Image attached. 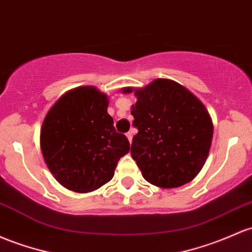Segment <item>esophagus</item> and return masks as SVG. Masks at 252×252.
<instances>
[{"instance_id":"obj_1","label":"esophagus","mask_w":252,"mask_h":252,"mask_svg":"<svg viewBox=\"0 0 252 252\" xmlns=\"http://www.w3.org/2000/svg\"><path fill=\"white\" fill-rule=\"evenodd\" d=\"M126 137H128L129 142H130V143H131V141H132V132H131V131L126 132Z\"/></svg>"}]
</instances>
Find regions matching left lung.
I'll return each instance as SVG.
<instances>
[{
  "instance_id": "1",
  "label": "left lung",
  "mask_w": 252,
  "mask_h": 252,
  "mask_svg": "<svg viewBox=\"0 0 252 252\" xmlns=\"http://www.w3.org/2000/svg\"><path fill=\"white\" fill-rule=\"evenodd\" d=\"M122 92L137 98L131 115L139 132L130 153L143 178L165 189L191 182L202 170L213 139V122L202 101L168 79Z\"/></svg>"
}]
</instances>
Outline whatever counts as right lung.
Here are the masks:
<instances>
[{"mask_svg": "<svg viewBox=\"0 0 252 252\" xmlns=\"http://www.w3.org/2000/svg\"><path fill=\"white\" fill-rule=\"evenodd\" d=\"M109 98L94 86L68 91L52 105L40 128V149L56 181L75 192L110 182L130 149L107 113Z\"/></svg>", "mask_w": 252, "mask_h": 252, "instance_id": "right-lung-1", "label": "right lung"}]
</instances>
